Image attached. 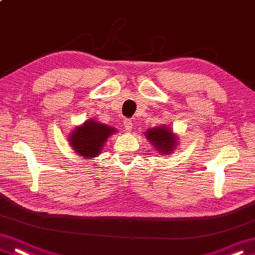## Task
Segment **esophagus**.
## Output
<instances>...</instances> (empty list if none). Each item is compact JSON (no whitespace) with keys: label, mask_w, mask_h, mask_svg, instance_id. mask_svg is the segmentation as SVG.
Returning a JSON list of instances; mask_svg holds the SVG:
<instances>
[{"label":"esophagus","mask_w":255,"mask_h":255,"mask_svg":"<svg viewBox=\"0 0 255 255\" xmlns=\"http://www.w3.org/2000/svg\"><path fill=\"white\" fill-rule=\"evenodd\" d=\"M124 127H125V129H126L127 131H130L131 130L132 127H133V124H132V122L130 121V119H125V121H124Z\"/></svg>","instance_id":"34e87169"}]
</instances>
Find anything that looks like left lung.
Segmentation results:
<instances>
[{
    "mask_svg": "<svg viewBox=\"0 0 255 255\" xmlns=\"http://www.w3.org/2000/svg\"><path fill=\"white\" fill-rule=\"evenodd\" d=\"M145 137L161 153L172 152L176 143V137L173 136L172 131L163 126L149 129L145 133Z\"/></svg>",
    "mask_w": 255,
    "mask_h": 255,
    "instance_id": "left-lung-1",
    "label": "left lung"
}]
</instances>
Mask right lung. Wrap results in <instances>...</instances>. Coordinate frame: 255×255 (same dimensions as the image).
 Here are the masks:
<instances>
[{
	"label": "right lung",
	"mask_w": 255,
	"mask_h": 255,
	"mask_svg": "<svg viewBox=\"0 0 255 255\" xmlns=\"http://www.w3.org/2000/svg\"><path fill=\"white\" fill-rule=\"evenodd\" d=\"M113 132H116L115 129L104 124L86 121L82 126L74 129L69 141L75 152L89 159L101 152L106 139Z\"/></svg>",
	"instance_id": "add662e5"
}]
</instances>
